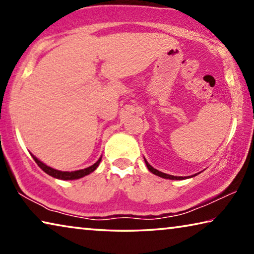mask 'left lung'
<instances>
[{
  "instance_id": "obj_1",
  "label": "left lung",
  "mask_w": 254,
  "mask_h": 254,
  "mask_svg": "<svg viewBox=\"0 0 254 254\" xmlns=\"http://www.w3.org/2000/svg\"><path fill=\"white\" fill-rule=\"evenodd\" d=\"M144 161H145V165H147V167H148V169L151 171V173L153 174V175H156V176H159V177H161V178H166V179H173V180H182V179H186V177H176V176H171V175H167V174H163V173H161V171H159V170H157V169H154L153 167H151L148 163V161L145 160L144 159Z\"/></svg>"
}]
</instances>
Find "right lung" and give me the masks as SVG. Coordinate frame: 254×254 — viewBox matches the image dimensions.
<instances>
[{
  "label": "right lung",
  "instance_id": "obj_1",
  "mask_svg": "<svg viewBox=\"0 0 254 254\" xmlns=\"http://www.w3.org/2000/svg\"><path fill=\"white\" fill-rule=\"evenodd\" d=\"M33 160L37 162V165L40 167V168L45 171L46 174H48L49 176H51V177L54 178H57V179H63V180H72V179H78V178H81L84 177V176L88 175L93 173L94 170H95L98 165H100V162L102 160V157L98 159V160L94 163L93 166L88 167V168H85V169H81V170H76V171H60V170H56L54 168H50V167H48L47 165H45L44 162H41L40 160H38V159L33 156V154H31Z\"/></svg>",
  "mask_w": 254,
  "mask_h": 254
}]
</instances>
